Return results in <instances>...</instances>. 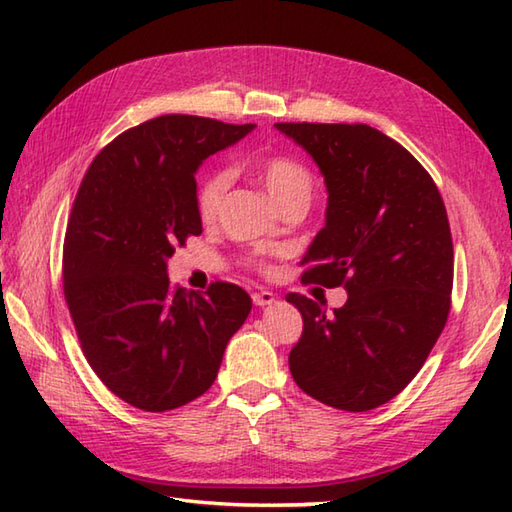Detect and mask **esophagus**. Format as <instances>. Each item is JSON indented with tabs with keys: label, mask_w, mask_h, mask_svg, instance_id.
<instances>
[{
	"label": "esophagus",
	"mask_w": 512,
	"mask_h": 512,
	"mask_svg": "<svg viewBox=\"0 0 512 512\" xmlns=\"http://www.w3.org/2000/svg\"><path fill=\"white\" fill-rule=\"evenodd\" d=\"M275 301H277V297L270 290H257V292H253V303H255V306H259V308L273 306Z\"/></svg>",
	"instance_id": "34e87169"
}]
</instances>
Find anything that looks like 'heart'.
<instances>
[{"label":"heart","mask_w":512,"mask_h":512,"mask_svg":"<svg viewBox=\"0 0 512 512\" xmlns=\"http://www.w3.org/2000/svg\"><path fill=\"white\" fill-rule=\"evenodd\" d=\"M259 180H262L264 189L270 198L279 206H286L290 202H308L314 191V178L306 165L290 156H270L259 162ZM228 189V173L215 171L204 176L198 184V193H195V204H198V213L202 220H213L220 209L224 193Z\"/></svg>","instance_id":"b5f03b06"}]
</instances>
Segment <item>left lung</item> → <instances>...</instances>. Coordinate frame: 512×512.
I'll return each instance as SVG.
<instances>
[{
	"mask_svg": "<svg viewBox=\"0 0 512 512\" xmlns=\"http://www.w3.org/2000/svg\"><path fill=\"white\" fill-rule=\"evenodd\" d=\"M317 162L328 189L325 226L301 281L343 286L334 314L292 295L303 334L288 356L308 396L369 411L420 372L447 323L453 242L436 182L409 151L369 125L277 123Z\"/></svg>",
	"mask_w": 512,
	"mask_h": 512,
	"instance_id": "left-lung-1",
	"label": "left lung"
}]
</instances>
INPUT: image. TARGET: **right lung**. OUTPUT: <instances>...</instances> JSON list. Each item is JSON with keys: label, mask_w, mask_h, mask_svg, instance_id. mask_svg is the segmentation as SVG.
Here are the masks:
<instances>
[{"label": "right lung", "mask_w": 512, "mask_h": 512, "mask_svg": "<svg viewBox=\"0 0 512 512\" xmlns=\"http://www.w3.org/2000/svg\"><path fill=\"white\" fill-rule=\"evenodd\" d=\"M255 125L167 114L114 138L85 173L63 248V290L85 358L143 411L187 405L213 385L253 301L217 281L171 286L169 257L202 233L195 171Z\"/></svg>", "instance_id": "obj_1"}]
</instances>
